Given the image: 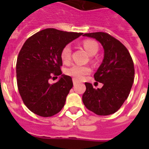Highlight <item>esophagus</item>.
<instances>
[{
	"instance_id": "esophagus-1",
	"label": "esophagus",
	"mask_w": 149,
	"mask_h": 149,
	"mask_svg": "<svg viewBox=\"0 0 149 149\" xmlns=\"http://www.w3.org/2000/svg\"><path fill=\"white\" fill-rule=\"evenodd\" d=\"M77 83H78V82H77V81H76V80L73 79V84H74V86H75V85L77 84Z\"/></svg>"
}]
</instances>
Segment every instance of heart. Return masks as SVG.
I'll return each instance as SVG.
<instances>
[{
	"instance_id": "obj_1",
	"label": "heart",
	"mask_w": 149,
	"mask_h": 149,
	"mask_svg": "<svg viewBox=\"0 0 149 149\" xmlns=\"http://www.w3.org/2000/svg\"><path fill=\"white\" fill-rule=\"evenodd\" d=\"M84 48H85L87 53L91 56L96 54L98 51V45L95 41L88 39L83 42ZM72 55V48L69 45H65L62 49L61 59L64 63H68L71 60ZM91 72V68L89 66L81 65H73L66 69V74L68 75L73 77L76 81H81L88 74Z\"/></svg>"
}]
</instances>
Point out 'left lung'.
I'll use <instances>...</instances> for the list:
<instances>
[{"instance_id":"1","label":"left lung","mask_w":149,"mask_h":149,"mask_svg":"<svg viewBox=\"0 0 149 149\" xmlns=\"http://www.w3.org/2000/svg\"><path fill=\"white\" fill-rule=\"evenodd\" d=\"M84 36L99 42L104 48L103 61L95 73L96 81L103 86L94 89L85 83L82 96L84 105L97 115L108 116L120 108L127 98L134 80V66L130 53L119 40L106 33H85Z\"/></svg>"}]
</instances>
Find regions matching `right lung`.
<instances>
[{
    "mask_svg": "<svg viewBox=\"0 0 149 149\" xmlns=\"http://www.w3.org/2000/svg\"><path fill=\"white\" fill-rule=\"evenodd\" d=\"M82 34L45 29L22 46L16 63L18 92L27 108L36 115L52 116L65 105L73 83L70 76L62 74L60 54L65 45ZM59 75L57 82L49 83L50 79Z\"/></svg>",
    "mask_w": 149,
    "mask_h": 149,
    "instance_id": "obj_1",
    "label": "right lung"
}]
</instances>
